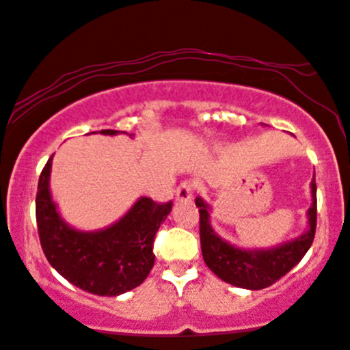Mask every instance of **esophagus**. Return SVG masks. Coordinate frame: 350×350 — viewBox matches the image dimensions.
Returning <instances> with one entry per match:
<instances>
[{"mask_svg":"<svg viewBox=\"0 0 350 350\" xmlns=\"http://www.w3.org/2000/svg\"><path fill=\"white\" fill-rule=\"evenodd\" d=\"M193 193H194V184L191 181H183L176 189V199L181 202H187L193 199Z\"/></svg>","mask_w":350,"mask_h":350,"instance_id":"obj_1","label":"esophagus"}]
</instances>
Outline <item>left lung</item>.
Returning <instances> with one entry per match:
<instances>
[{
    "label": "left lung",
    "instance_id": "left-lung-1",
    "mask_svg": "<svg viewBox=\"0 0 350 350\" xmlns=\"http://www.w3.org/2000/svg\"><path fill=\"white\" fill-rule=\"evenodd\" d=\"M316 191V174H314L310 183L312 204L307 209V224H309L307 231L293 241L267 249L237 247L222 239L211 226V206L202 198H196V206L199 207V217H201L199 234H201V249L206 266L219 279L231 286L251 291L266 289L272 286L301 262L312 244L317 219Z\"/></svg>",
    "mask_w": 350,
    "mask_h": 350
}]
</instances>
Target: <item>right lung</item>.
<instances>
[{
  "mask_svg": "<svg viewBox=\"0 0 350 350\" xmlns=\"http://www.w3.org/2000/svg\"><path fill=\"white\" fill-rule=\"evenodd\" d=\"M101 134L116 136L119 131L103 129ZM51 164L53 156L41 172L36 194L38 232L48 262L72 286L96 295L113 297L143 284L154 266L156 232L172 202L157 204L143 196L114 224L81 231L64 221L53 201Z\"/></svg>",
  "mask_w": 350,
  "mask_h": 350,
  "instance_id": "1",
  "label": "right lung"
}]
</instances>
